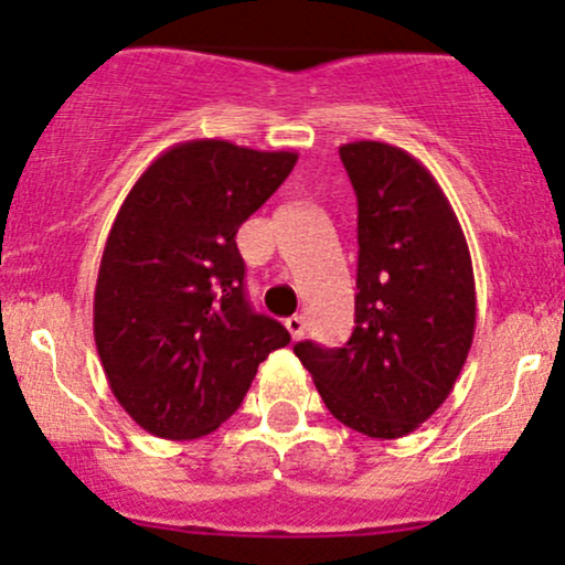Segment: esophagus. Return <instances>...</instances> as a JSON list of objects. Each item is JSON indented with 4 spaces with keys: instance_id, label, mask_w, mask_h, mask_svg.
I'll use <instances>...</instances> for the list:
<instances>
[{
    "instance_id": "obj_1",
    "label": "esophagus",
    "mask_w": 565,
    "mask_h": 565,
    "mask_svg": "<svg viewBox=\"0 0 565 565\" xmlns=\"http://www.w3.org/2000/svg\"><path fill=\"white\" fill-rule=\"evenodd\" d=\"M284 327L292 334V340H300L302 332H306V319H302V316H289V319L284 321Z\"/></svg>"
}]
</instances>
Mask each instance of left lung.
<instances>
[{"label":"left lung","mask_w":565,"mask_h":565,"mask_svg":"<svg viewBox=\"0 0 565 565\" xmlns=\"http://www.w3.org/2000/svg\"><path fill=\"white\" fill-rule=\"evenodd\" d=\"M340 160L356 192V319L343 349L302 340L297 359L340 424L396 439L454 392L475 338V273L458 216L420 160L386 141H351Z\"/></svg>","instance_id":"1"}]
</instances>
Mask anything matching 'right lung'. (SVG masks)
Masks as SVG:
<instances>
[{
  "instance_id": "add662e5",
  "label": "right lung",
  "mask_w": 565,
  "mask_h": 565,
  "mask_svg": "<svg viewBox=\"0 0 565 565\" xmlns=\"http://www.w3.org/2000/svg\"><path fill=\"white\" fill-rule=\"evenodd\" d=\"M295 163L297 152L182 141L147 166L111 222L93 338L115 399L154 437L220 429L259 362L289 343L246 300L235 233Z\"/></svg>"
}]
</instances>
